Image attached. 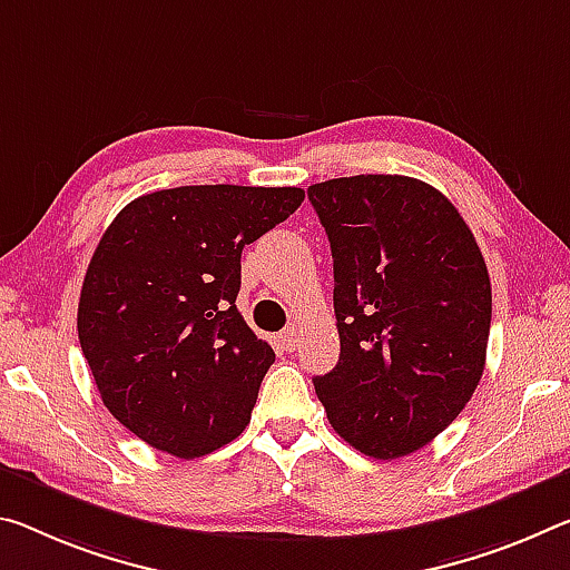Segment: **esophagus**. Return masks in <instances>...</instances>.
I'll list each match as a JSON object with an SVG mask.
<instances>
[{
    "label": "esophagus",
    "mask_w": 570,
    "mask_h": 570,
    "mask_svg": "<svg viewBox=\"0 0 570 570\" xmlns=\"http://www.w3.org/2000/svg\"><path fill=\"white\" fill-rule=\"evenodd\" d=\"M278 345H282L286 352H294L296 345H299V330L286 327L282 334H278Z\"/></svg>",
    "instance_id": "esophagus-1"
}]
</instances>
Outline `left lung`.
<instances>
[{
  "mask_svg": "<svg viewBox=\"0 0 570 570\" xmlns=\"http://www.w3.org/2000/svg\"><path fill=\"white\" fill-rule=\"evenodd\" d=\"M334 261L340 363L314 377L332 429L363 454L426 446L480 385L492 322L482 250L436 187L401 175L306 189Z\"/></svg>",
  "mask_w": 570,
  "mask_h": 570,
  "instance_id": "8db88e82",
  "label": "left lung"
}]
</instances>
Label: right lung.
Wrapping results in <instances>:
<instances>
[{
    "label": "right lung",
    "instance_id": "add662e5",
    "mask_svg": "<svg viewBox=\"0 0 570 570\" xmlns=\"http://www.w3.org/2000/svg\"><path fill=\"white\" fill-rule=\"evenodd\" d=\"M299 187L187 185L131 200L90 258L78 340L101 401L159 451L205 456L248 426L274 350L240 317V253Z\"/></svg>",
    "mask_w": 570,
    "mask_h": 570
}]
</instances>
